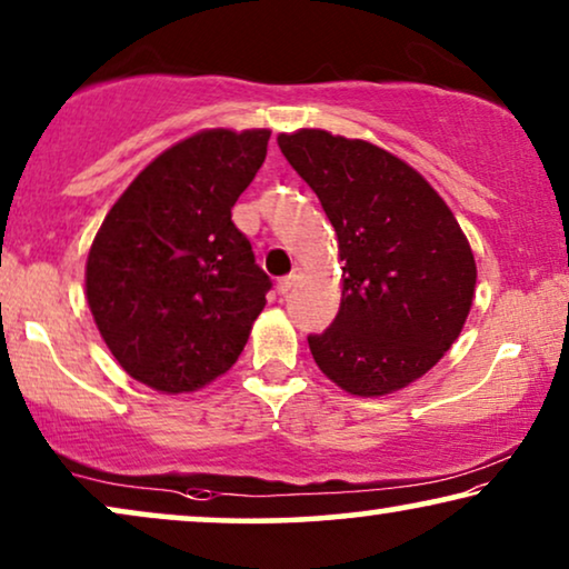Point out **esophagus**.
Masks as SVG:
<instances>
[{"instance_id":"34e87169","label":"esophagus","mask_w":569,"mask_h":569,"mask_svg":"<svg viewBox=\"0 0 569 569\" xmlns=\"http://www.w3.org/2000/svg\"><path fill=\"white\" fill-rule=\"evenodd\" d=\"M298 279H300V269H292L290 274L279 279V282H277V292H279V295H287V292L292 290L295 284H298Z\"/></svg>"}]
</instances>
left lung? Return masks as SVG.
I'll use <instances>...</instances> for the list:
<instances>
[{"label":"left lung","mask_w":569,"mask_h":569,"mask_svg":"<svg viewBox=\"0 0 569 569\" xmlns=\"http://www.w3.org/2000/svg\"><path fill=\"white\" fill-rule=\"evenodd\" d=\"M277 144L316 191L345 261L339 313L308 337L310 355L341 391H401L440 362L469 318V238L422 173L368 139L298 129Z\"/></svg>","instance_id":"1"}]
</instances>
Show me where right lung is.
<instances>
[{"instance_id":"add662e5","label":"right lung","mask_w":569,"mask_h":569,"mask_svg":"<svg viewBox=\"0 0 569 569\" xmlns=\"http://www.w3.org/2000/svg\"><path fill=\"white\" fill-rule=\"evenodd\" d=\"M269 129H201L160 152L92 240L84 298L106 347L139 383L176 396L224 376L267 306L230 209L267 158Z\"/></svg>"}]
</instances>
